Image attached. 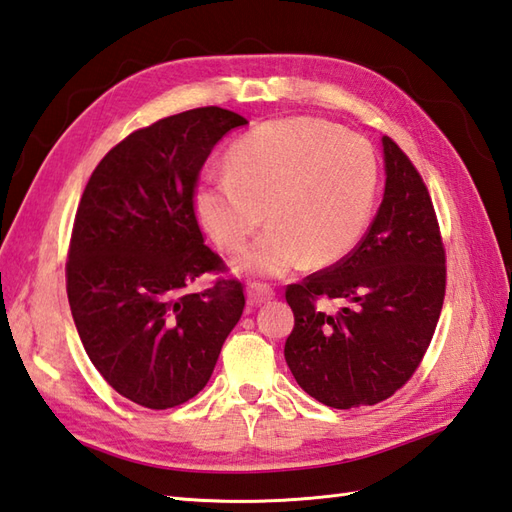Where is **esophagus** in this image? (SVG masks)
<instances>
[{"label": "esophagus", "instance_id": "1", "mask_svg": "<svg viewBox=\"0 0 512 512\" xmlns=\"http://www.w3.org/2000/svg\"><path fill=\"white\" fill-rule=\"evenodd\" d=\"M246 297L250 306H262V303L275 297V290L266 284H257V281H253V284H248L246 288Z\"/></svg>", "mask_w": 512, "mask_h": 512}]
</instances>
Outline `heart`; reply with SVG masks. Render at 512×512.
<instances>
[{
    "label": "heart",
    "instance_id": "heart-1",
    "mask_svg": "<svg viewBox=\"0 0 512 512\" xmlns=\"http://www.w3.org/2000/svg\"><path fill=\"white\" fill-rule=\"evenodd\" d=\"M378 162L367 140L319 118H281L250 129L226 154V173L193 191V211L217 248L237 253L264 222L239 268L279 277L341 262L372 217Z\"/></svg>",
    "mask_w": 512,
    "mask_h": 512
}]
</instances>
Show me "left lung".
<instances>
[{
	"label": "left lung",
	"instance_id": "1",
	"mask_svg": "<svg viewBox=\"0 0 512 512\" xmlns=\"http://www.w3.org/2000/svg\"><path fill=\"white\" fill-rule=\"evenodd\" d=\"M385 195L350 255L286 288L284 356L299 387L334 409L376 405L407 383L433 339L447 255L427 184L383 136ZM321 298L344 308L325 313Z\"/></svg>",
	"mask_w": 512,
	"mask_h": 512
}]
</instances>
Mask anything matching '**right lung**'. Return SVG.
<instances>
[{
	"label": "right lung",
	"mask_w": 512,
	"mask_h": 512,
	"mask_svg": "<svg viewBox=\"0 0 512 512\" xmlns=\"http://www.w3.org/2000/svg\"><path fill=\"white\" fill-rule=\"evenodd\" d=\"M248 121L198 107L136 129L107 151L76 209L65 288L92 365L123 398L169 409L213 374L244 312V286L204 244L193 191L213 147Z\"/></svg>",
	"instance_id": "obj_1"
}]
</instances>
